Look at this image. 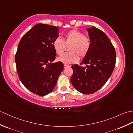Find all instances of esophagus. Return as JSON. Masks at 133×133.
Here are the masks:
<instances>
[{"instance_id":"obj_1","label":"esophagus","mask_w":133,"mask_h":133,"mask_svg":"<svg viewBox=\"0 0 133 133\" xmlns=\"http://www.w3.org/2000/svg\"><path fill=\"white\" fill-rule=\"evenodd\" d=\"M70 66H69V65H67V64H64V69H66V68H68V67H70Z\"/></svg>"}]
</instances>
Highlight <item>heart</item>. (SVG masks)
I'll return each mask as SVG.
<instances>
[{"label": "heart", "mask_w": 133, "mask_h": 133, "mask_svg": "<svg viewBox=\"0 0 133 133\" xmlns=\"http://www.w3.org/2000/svg\"><path fill=\"white\" fill-rule=\"evenodd\" d=\"M64 43L66 45H70L69 52L62 54L58 58V61L64 64H72L78 62L79 55L84 58L88 54L91 46L90 41L84 34L79 30L73 29L67 32L65 35V41L60 38H56L52 42V46L55 51L61 55L63 52Z\"/></svg>", "instance_id": "heart-1"}]
</instances>
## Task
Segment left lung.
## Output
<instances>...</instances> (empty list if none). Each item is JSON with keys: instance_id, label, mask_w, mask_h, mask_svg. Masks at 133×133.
Segmentation results:
<instances>
[{"instance_id": "8db88e82", "label": "left lung", "mask_w": 133, "mask_h": 133, "mask_svg": "<svg viewBox=\"0 0 133 133\" xmlns=\"http://www.w3.org/2000/svg\"><path fill=\"white\" fill-rule=\"evenodd\" d=\"M87 30L91 46L81 63L85 66L72 65L70 81L79 92L92 94L99 90L109 79L115 66L116 54L105 33L95 26Z\"/></svg>"}]
</instances>
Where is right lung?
<instances>
[{
	"label": "right lung",
	"instance_id": "right-lung-1",
	"mask_svg": "<svg viewBox=\"0 0 133 133\" xmlns=\"http://www.w3.org/2000/svg\"><path fill=\"white\" fill-rule=\"evenodd\" d=\"M58 36V27L37 24L18 45L15 63L18 77L25 87L37 95L50 94L63 70V63H53L57 54L52 42Z\"/></svg>",
	"mask_w": 133,
	"mask_h": 133
}]
</instances>
